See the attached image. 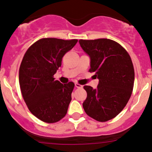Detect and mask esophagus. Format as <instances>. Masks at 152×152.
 <instances>
[{"label":"esophagus","instance_id":"34e87169","mask_svg":"<svg viewBox=\"0 0 152 152\" xmlns=\"http://www.w3.org/2000/svg\"><path fill=\"white\" fill-rule=\"evenodd\" d=\"M75 86H76V88H81L82 87H83V86H82V85L79 84V83H75Z\"/></svg>","mask_w":152,"mask_h":152}]
</instances>
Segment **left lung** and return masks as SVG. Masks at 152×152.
<instances>
[{
  "label": "left lung",
  "instance_id": "left-lung-1",
  "mask_svg": "<svg viewBox=\"0 0 152 152\" xmlns=\"http://www.w3.org/2000/svg\"><path fill=\"white\" fill-rule=\"evenodd\" d=\"M82 49L90 56L89 72H95L99 82L96 89L84 86L87 97L85 112L98 121L116 117L132 96L134 69L129 54L119 43L107 38L79 40Z\"/></svg>",
  "mask_w": 152,
  "mask_h": 152
}]
</instances>
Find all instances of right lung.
<instances>
[{
	"label": "right lung",
	"mask_w": 152,
	"mask_h": 152,
	"mask_svg": "<svg viewBox=\"0 0 152 152\" xmlns=\"http://www.w3.org/2000/svg\"><path fill=\"white\" fill-rule=\"evenodd\" d=\"M77 39L41 38L28 48L19 69V84L29 111L46 123H56L66 116L74 82L63 84L53 78L64 56Z\"/></svg>",
	"instance_id": "1"
}]
</instances>
